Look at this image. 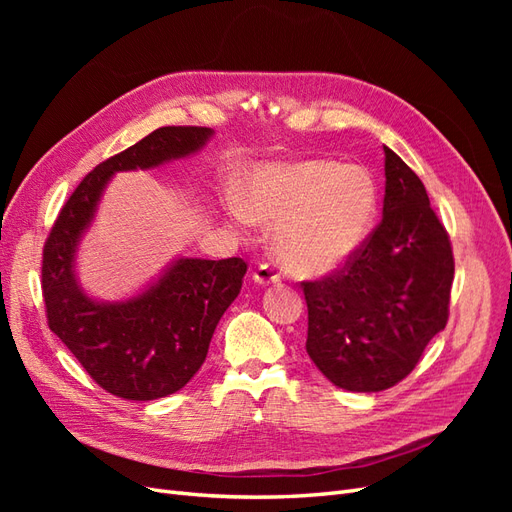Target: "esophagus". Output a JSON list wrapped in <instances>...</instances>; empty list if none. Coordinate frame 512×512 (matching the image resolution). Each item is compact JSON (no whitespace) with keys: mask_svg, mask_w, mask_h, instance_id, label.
Returning <instances> with one entry per match:
<instances>
[{"mask_svg":"<svg viewBox=\"0 0 512 512\" xmlns=\"http://www.w3.org/2000/svg\"><path fill=\"white\" fill-rule=\"evenodd\" d=\"M252 277H254V282L260 286H271V284L280 282V271H277V267L271 265V262H265V265L256 267Z\"/></svg>","mask_w":512,"mask_h":512,"instance_id":"esophagus-1","label":"esophagus"}]
</instances>
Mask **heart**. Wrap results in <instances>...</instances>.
<instances>
[{"label": "heart", "mask_w": 512, "mask_h": 512, "mask_svg": "<svg viewBox=\"0 0 512 512\" xmlns=\"http://www.w3.org/2000/svg\"><path fill=\"white\" fill-rule=\"evenodd\" d=\"M378 183L365 166L309 160L269 166L232 198L241 226L277 224L275 250L297 275H327L361 250L378 218Z\"/></svg>", "instance_id": "obj_1"}]
</instances>
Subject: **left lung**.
<instances>
[{"instance_id": "1", "label": "left lung", "mask_w": 512, "mask_h": 512, "mask_svg": "<svg viewBox=\"0 0 512 512\" xmlns=\"http://www.w3.org/2000/svg\"><path fill=\"white\" fill-rule=\"evenodd\" d=\"M382 222L346 267L303 282L309 359L339 389L378 393L416 367L444 331L455 275L451 241L423 181L384 147Z\"/></svg>"}]
</instances>
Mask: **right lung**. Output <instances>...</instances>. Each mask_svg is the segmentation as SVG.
<instances>
[{"label":"right lung","mask_w":512,"mask_h":512,"mask_svg":"<svg viewBox=\"0 0 512 512\" xmlns=\"http://www.w3.org/2000/svg\"><path fill=\"white\" fill-rule=\"evenodd\" d=\"M213 134L196 126L160 128L98 164L68 198L44 243L42 294L49 327L87 374L117 397L158 399L194 378L215 327L237 299L247 265L241 258L179 256L132 297L100 301L79 282V245L113 175L190 158Z\"/></svg>","instance_id":"add662e5"}]
</instances>
